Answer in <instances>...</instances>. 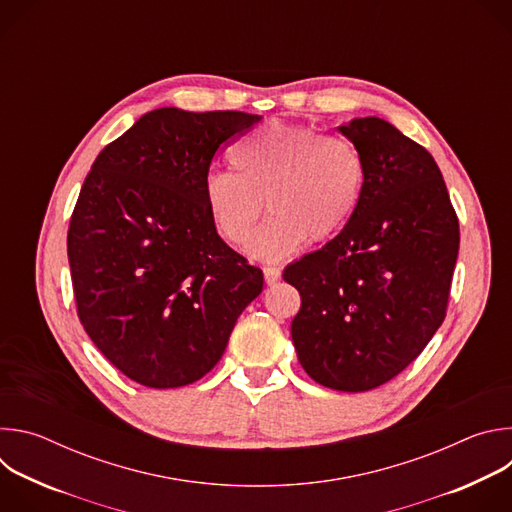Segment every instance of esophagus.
<instances>
[{"label":"esophagus","mask_w":512,"mask_h":512,"mask_svg":"<svg viewBox=\"0 0 512 512\" xmlns=\"http://www.w3.org/2000/svg\"><path fill=\"white\" fill-rule=\"evenodd\" d=\"M263 275H265V283H267V285H273V283H277V281H279V277H281V269H279V267H271V265H267V267H263Z\"/></svg>","instance_id":"esophagus-1"}]
</instances>
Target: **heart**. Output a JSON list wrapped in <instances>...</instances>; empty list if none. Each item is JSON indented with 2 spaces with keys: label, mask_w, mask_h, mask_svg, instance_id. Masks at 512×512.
I'll list each match as a JSON object with an SVG mask.
<instances>
[{
  "label": "heart",
  "mask_w": 512,
  "mask_h": 512,
  "mask_svg": "<svg viewBox=\"0 0 512 512\" xmlns=\"http://www.w3.org/2000/svg\"><path fill=\"white\" fill-rule=\"evenodd\" d=\"M231 164L235 172L214 170L204 180L208 214L218 235L241 245L265 200L269 214L247 245L265 261L342 233L367 186V162L354 141L302 123H271L245 135Z\"/></svg>",
  "instance_id": "obj_1"
}]
</instances>
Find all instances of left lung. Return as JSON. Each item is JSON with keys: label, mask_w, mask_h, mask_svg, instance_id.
<instances>
[{"label": "left lung", "mask_w": 512, "mask_h": 512, "mask_svg": "<svg viewBox=\"0 0 512 512\" xmlns=\"http://www.w3.org/2000/svg\"><path fill=\"white\" fill-rule=\"evenodd\" d=\"M367 162L348 227L291 263L302 306L291 340L304 371L346 393L371 391L421 354L442 326L460 225L431 154L379 117L338 127Z\"/></svg>", "instance_id": "1"}]
</instances>
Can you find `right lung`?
I'll return each mask as SVG.
<instances>
[{
	"label": "right lung",
	"instance_id": "1",
	"mask_svg": "<svg viewBox=\"0 0 512 512\" xmlns=\"http://www.w3.org/2000/svg\"><path fill=\"white\" fill-rule=\"evenodd\" d=\"M259 115L145 113L105 145L70 216L77 314L131 381L174 389L221 360L263 273L216 233L204 180L216 152Z\"/></svg>",
	"mask_w": 512,
	"mask_h": 512
}]
</instances>
